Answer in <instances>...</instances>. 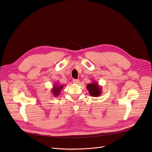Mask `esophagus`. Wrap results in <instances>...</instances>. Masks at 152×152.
Instances as JSON below:
<instances>
[{
	"label": "esophagus",
	"mask_w": 152,
	"mask_h": 152,
	"mask_svg": "<svg viewBox=\"0 0 152 152\" xmlns=\"http://www.w3.org/2000/svg\"><path fill=\"white\" fill-rule=\"evenodd\" d=\"M73 83H74V84H79V79H73Z\"/></svg>",
	"instance_id": "34e87169"
}]
</instances>
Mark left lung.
Returning a JSON list of instances; mask_svg holds the SVG:
<instances>
[{
  "mask_svg": "<svg viewBox=\"0 0 152 152\" xmlns=\"http://www.w3.org/2000/svg\"><path fill=\"white\" fill-rule=\"evenodd\" d=\"M86 88L92 97H99L102 94V87L97 81H94L91 84H88L86 86Z\"/></svg>",
  "mask_w": 152,
  "mask_h": 152,
  "instance_id": "left-lung-1",
  "label": "left lung"
}]
</instances>
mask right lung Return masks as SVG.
I'll use <instances>...</instances> for the list:
<instances>
[{"label": "right lung", "instance_id": "obj_1", "mask_svg": "<svg viewBox=\"0 0 152 152\" xmlns=\"http://www.w3.org/2000/svg\"><path fill=\"white\" fill-rule=\"evenodd\" d=\"M53 88L51 89V92L52 93L53 95L55 97H57L60 95L61 90L63 89L64 86L63 85H60L57 83H55L53 85Z\"/></svg>", "mask_w": 152, "mask_h": 152}]
</instances>
